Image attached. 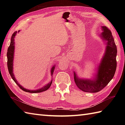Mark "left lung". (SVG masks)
<instances>
[{
    "instance_id": "1",
    "label": "left lung",
    "mask_w": 125,
    "mask_h": 125,
    "mask_svg": "<svg viewBox=\"0 0 125 125\" xmlns=\"http://www.w3.org/2000/svg\"><path fill=\"white\" fill-rule=\"evenodd\" d=\"M103 32L101 37L107 41L106 52L98 69L97 79L84 80L77 78L74 73V80L79 89L85 92L95 93L101 91L113 78L116 68V56L117 48L111 31L106 26H103Z\"/></svg>"
}]
</instances>
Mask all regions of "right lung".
<instances>
[{
  "label": "right lung",
  "mask_w": 125,
  "mask_h": 125,
  "mask_svg": "<svg viewBox=\"0 0 125 125\" xmlns=\"http://www.w3.org/2000/svg\"><path fill=\"white\" fill-rule=\"evenodd\" d=\"M16 33H17V31H15V32H14L12 34V35L11 36V39H10V46L9 47V48H8L7 52V68L10 76H11L12 78L13 79V81L15 82V83L17 84V85L23 91H24L25 92H27L30 93H39V92H41L46 91V90L48 89L50 87V86H51L52 82H50V83L48 84L47 85L44 86V87H43L42 88L40 89L32 91V90H29L23 88V87H22L18 83L17 81H16V79H15L14 75H13V55H14V38ZM54 69H55V67H53L52 68V70H51L52 75L53 74V73H54Z\"/></svg>",
  "instance_id": "1"
}]
</instances>
